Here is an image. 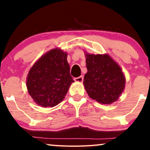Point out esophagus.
Masks as SVG:
<instances>
[{"label":"esophagus","instance_id":"obj_1","mask_svg":"<svg viewBox=\"0 0 150 150\" xmlns=\"http://www.w3.org/2000/svg\"><path fill=\"white\" fill-rule=\"evenodd\" d=\"M83 79H84L83 76H82V75H81V76L78 77H75V82H83Z\"/></svg>","mask_w":150,"mask_h":150}]
</instances>
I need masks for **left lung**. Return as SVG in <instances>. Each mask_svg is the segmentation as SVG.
Returning a JSON list of instances; mask_svg holds the SVG:
<instances>
[{
    "label": "left lung",
    "mask_w": 150,
    "mask_h": 150,
    "mask_svg": "<svg viewBox=\"0 0 150 150\" xmlns=\"http://www.w3.org/2000/svg\"><path fill=\"white\" fill-rule=\"evenodd\" d=\"M87 73L84 86L91 99L103 104L116 101L123 92L125 78L120 67L108 54L85 53Z\"/></svg>",
    "instance_id": "obj_1"
}]
</instances>
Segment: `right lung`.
<instances>
[{
	"mask_svg": "<svg viewBox=\"0 0 150 150\" xmlns=\"http://www.w3.org/2000/svg\"><path fill=\"white\" fill-rule=\"evenodd\" d=\"M68 53L54 49L39 58L29 71L27 91L36 104L42 107H53L61 102L72 82L67 61Z\"/></svg>",
	"mask_w": 150,
	"mask_h": 150,
	"instance_id": "right-lung-1",
	"label": "right lung"
}]
</instances>
